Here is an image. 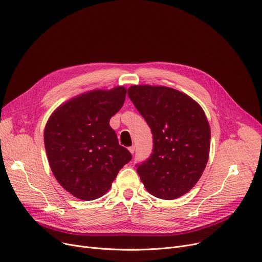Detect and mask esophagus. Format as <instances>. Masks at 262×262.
I'll list each match as a JSON object with an SVG mask.
<instances>
[{
    "label": "esophagus",
    "mask_w": 262,
    "mask_h": 262,
    "mask_svg": "<svg viewBox=\"0 0 262 262\" xmlns=\"http://www.w3.org/2000/svg\"><path fill=\"white\" fill-rule=\"evenodd\" d=\"M135 149H136L135 145H132V146H129V147H128V150H129V152H130L132 154H134V153H135Z\"/></svg>",
    "instance_id": "34e87169"
}]
</instances>
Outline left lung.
Masks as SVG:
<instances>
[{
  "label": "left lung",
  "instance_id": "8db88e82",
  "mask_svg": "<svg viewBox=\"0 0 262 262\" xmlns=\"http://www.w3.org/2000/svg\"><path fill=\"white\" fill-rule=\"evenodd\" d=\"M127 95L153 135L150 156L137 164L150 194L174 200L194 187L208 161L210 127L188 95L161 86H132Z\"/></svg>",
  "mask_w": 262,
  "mask_h": 262
}]
</instances>
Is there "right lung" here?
Here are the masks:
<instances>
[{
	"label": "right lung",
	"instance_id": "obj_1",
	"mask_svg": "<svg viewBox=\"0 0 262 262\" xmlns=\"http://www.w3.org/2000/svg\"><path fill=\"white\" fill-rule=\"evenodd\" d=\"M125 94L124 87L88 92L61 105L47 123L45 145L52 172L77 199L92 201L104 195L132 160L109 125Z\"/></svg>",
	"mask_w": 262,
	"mask_h": 262
}]
</instances>
